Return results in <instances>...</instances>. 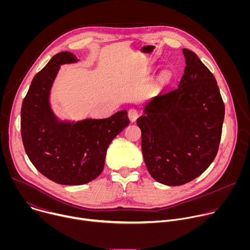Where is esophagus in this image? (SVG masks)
<instances>
[{"instance_id":"34e87169","label":"esophagus","mask_w":250,"mask_h":250,"mask_svg":"<svg viewBox=\"0 0 250 250\" xmlns=\"http://www.w3.org/2000/svg\"><path fill=\"white\" fill-rule=\"evenodd\" d=\"M127 116H128L130 122H131V123H134V122L137 120V118H138V116H139V113H138V111L135 110V109H130V110L128 111V113H127Z\"/></svg>"}]
</instances>
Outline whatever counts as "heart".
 Returning a JSON list of instances; mask_svg holds the SVG:
<instances>
[{
    "label": "heart",
    "instance_id": "obj_1",
    "mask_svg": "<svg viewBox=\"0 0 250 250\" xmlns=\"http://www.w3.org/2000/svg\"><path fill=\"white\" fill-rule=\"evenodd\" d=\"M160 79H161V81H163V82H166V81H168L169 79H170V74H169V72H163L162 74H161V77H160Z\"/></svg>",
    "mask_w": 250,
    "mask_h": 250
}]
</instances>
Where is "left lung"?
Masks as SVG:
<instances>
[{
  "mask_svg": "<svg viewBox=\"0 0 250 250\" xmlns=\"http://www.w3.org/2000/svg\"><path fill=\"white\" fill-rule=\"evenodd\" d=\"M183 53L186 67L178 88L162 90L136 121L147 170L168 186L184 185L207 170L218 153L225 119L215 76L196 53Z\"/></svg>",
  "mask_w": 250,
  "mask_h": 250,
  "instance_id": "obj_1",
  "label": "left lung"
}]
</instances>
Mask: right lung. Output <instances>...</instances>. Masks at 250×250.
<instances>
[{
	"label": "right lung",
	"instance_id": "obj_1",
	"mask_svg": "<svg viewBox=\"0 0 250 250\" xmlns=\"http://www.w3.org/2000/svg\"><path fill=\"white\" fill-rule=\"evenodd\" d=\"M77 61L68 51L54 55L32 79L21 111L22 144L30 162L61 185H82L96 179L112 140L129 124L126 111L77 123L56 119L49 104L52 83L60 65Z\"/></svg>",
	"mask_w": 250,
	"mask_h": 250
}]
</instances>
